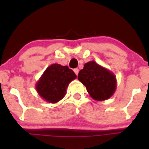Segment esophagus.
I'll list each match as a JSON object with an SVG mask.
<instances>
[{
  "label": "esophagus",
  "instance_id": "34e87169",
  "mask_svg": "<svg viewBox=\"0 0 149 149\" xmlns=\"http://www.w3.org/2000/svg\"><path fill=\"white\" fill-rule=\"evenodd\" d=\"M74 73H75L76 75H77V74H78V72H79V69L77 68H74Z\"/></svg>",
  "mask_w": 149,
  "mask_h": 149
}]
</instances>
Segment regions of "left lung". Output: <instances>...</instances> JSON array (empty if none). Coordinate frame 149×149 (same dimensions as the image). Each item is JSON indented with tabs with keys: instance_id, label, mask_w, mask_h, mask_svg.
I'll return each mask as SVG.
<instances>
[{
	"instance_id": "8db88e82",
	"label": "left lung",
	"mask_w": 149,
	"mask_h": 149,
	"mask_svg": "<svg viewBox=\"0 0 149 149\" xmlns=\"http://www.w3.org/2000/svg\"><path fill=\"white\" fill-rule=\"evenodd\" d=\"M77 78L86 86L91 97L97 101L107 99L115 92L116 82L113 74L94 61L85 63Z\"/></svg>"
}]
</instances>
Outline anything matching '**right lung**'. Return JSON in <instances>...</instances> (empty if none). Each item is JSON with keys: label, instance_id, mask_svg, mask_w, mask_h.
<instances>
[{"label": "right lung", "instance_id": "right-lung-1", "mask_svg": "<svg viewBox=\"0 0 149 149\" xmlns=\"http://www.w3.org/2000/svg\"><path fill=\"white\" fill-rule=\"evenodd\" d=\"M77 77L68 66L52 64L45 71L36 84L38 93L50 103H56L65 96L68 84Z\"/></svg>", "mask_w": 149, "mask_h": 149}]
</instances>
